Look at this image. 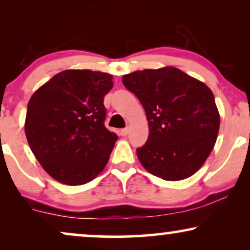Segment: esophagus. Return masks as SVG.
Masks as SVG:
<instances>
[{
	"label": "esophagus",
	"instance_id": "1",
	"mask_svg": "<svg viewBox=\"0 0 250 250\" xmlns=\"http://www.w3.org/2000/svg\"><path fill=\"white\" fill-rule=\"evenodd\" d=\"M128 132H129V128L128 127H125V128H123L122 131H121V133H122V135L123 136H126L128 134Z\"/></svg>",
	"mask_w": 250,
	"mask_h": 250
}]
</instances>
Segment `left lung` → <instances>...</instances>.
I'll list each match as a JSON object with an SVG mask.
<instances>
[{
  "mask_svg": "<svg viewBox=\"0 0 250 250\" xmlns=\"http://www.w3.org/2000/svg\"><path fill=\"white\" fill-rule=\"evenodd\" d=\"M146 110L149 136L136 149L142 166L166 181L190 177L204 165L216 142L220 114L210 88L174 67L123 76Z\"/></svg>",
  "mask_w": 250,
  "mask_h": 250,
  "instance_id": "left-lung-1",
  "label": "left lung"
}]
</instances>
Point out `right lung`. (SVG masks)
I'll use <instances>...</instances> for the list:
<instances>
[{"mask_svg":"<svg viewBox=\"0 0 250 250\" xmlns=\"http://www.w3.org/2000/svg\"><path fill=\"white\" fill-rule=\"evenodd\" d=\"M112 76L63 70L42 85L27 105L25 132L36 159L54 180L81 186L107 165L117 135L104 126V95Z\"/></svg>","mask_w":250,"mask_h":250,"instance_id":"add662e5","label":"right lung"}]
</instances>
